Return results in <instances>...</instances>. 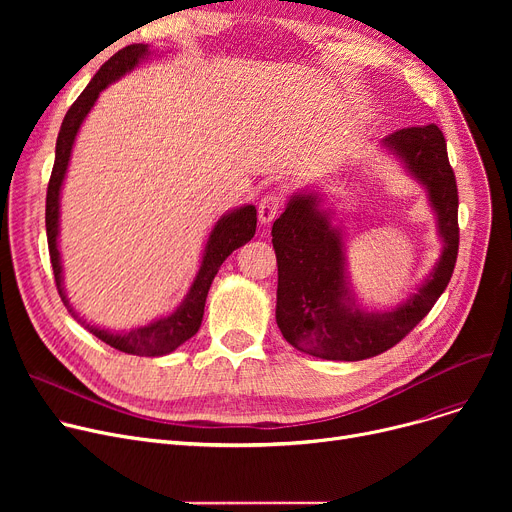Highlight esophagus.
Returning <instances> with one entry per match:
<instances>
[{
    "instance_id": "esophagus-1",
    "label": "esophagus",
    "mask_w": 512,
    "mask_h": 512,
    "mask_svg": "<svg viewBox=\"0 0 512 512\" xmlns=\"http://www.w3.org/2000/svg\"><path fill=\"white\" fill-rule=\"evenodd\" d=\"M282 211V197L276 193L265 195L259 201V222L261 224H270L278 218V213Z\"/></svg>"
}]
</instances>
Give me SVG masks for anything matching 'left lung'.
I'll use <instances>...</instances> for the list:
<instances>
[{"label": "left lung", "instance_id": "left-lung-1", "mask_svg": "<svg viewBox=\"0 0 512 512\" xmlns=\"http://www.w3.org/2000/svg\"><path fill=\"white\" fill-rule=\"evenodd\" d=\"M425 186L436 213L442 255L434 272L390 311H367L346 276L342 232L317 193H294L272 226L278 259L276 321L286 342L330 361H363L405 338L446 290L459 253V191L446 139L436 124L396 130L382 141Z\"/></svg>", "mask_w": 512, "mask_h": 512}]
</instances>
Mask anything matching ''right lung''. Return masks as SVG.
Listing matches in <instances>:
<instances>
[{"instance_id": "obj_1", "label": "right lung", "mask_w": 512, "mask_h": 512, "mask_svg": "<svg viewBox=\"0 0 512 512\" xmlns=\"http://www.w3.org/2000/svg\"><path fill=\"white\" fill-rule=\"evenodd\" d=\"M147 56H151V51H149V45H145V43H134V45H128V47L120 49L118 53H114V56L99 68V72L93 76L87 89L80 93L78 99L70 105V110L66 112L62 128H60L58 141H56V161H53L51 178L47 184V199H45L47 247H49L53 276H56V286H58V292L62 297V303L76 319H78V315L74 313L70 301L66 299V292H64L62 257H60V249H58L60 193H62V184L66 178V170H68L72 145H74L80 124L85 122L99 93L107 85H112L114 80H118L120 76L130 72L132 68H137L139 62L145 60ZM255 228H257L255 205H242V207L222 215V218L215 222V226L207 238L199 272H197L191 288H188L184 301L176 307L174 313H170L166 317H159L147 326L132 328L130 332H122V334L89 326L83 319H78V321L93 336H97L105 344L114 346L116 351H122L128 355L161 357V355H168V353L176 351L180 344H184L188 338H193L199 332L201 321H203L207 292H209V286H211L215 274H218V270H220V265L226 261V257L232 251H236L238 247H242L245 242H249L255 236Z\"/></svg>"}]
</instances>
